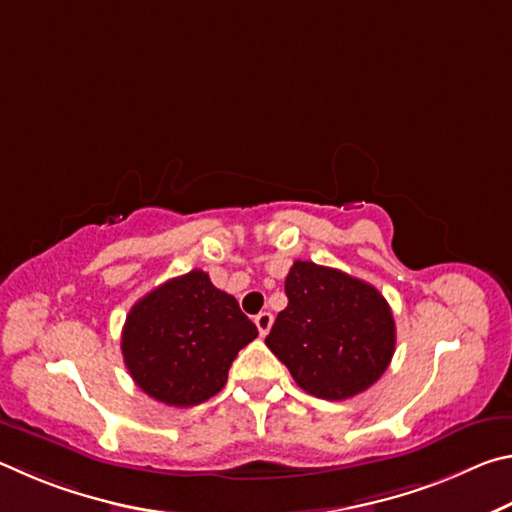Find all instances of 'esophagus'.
<instances>
[{
    "mask_svg": "<svg viewBox=\"0 0 512 512\" xmlns=\"http://www.w3.org/2000/svg\"><path fill=\"white\" fill-rule=\"evenodd\" d=\"M255 325L259 329V334L266 336L268 329H271V325H273V314H271V311H262V314H257L255 316Z\"/></svg>",
    "mask_w": 512,
    "mask_h": 512,
    "instance_id": "obj_1",
    "label": "esophagus"
}]
</instances>
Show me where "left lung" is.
<instances>
[{
	"label": "left lung",
	"mask_w": 512,
	"mask_h": 512,
	"mask_svg": "<svg viewBox=\"0 0 512 512\" xmlns=\"http://www.w3.org/2000/svg\"><path fill=\"white\" fill-rule=\"evenodd\" d=\"M289 305L266 345L296 384L320 400H348L384 375L395 352V320L372 284L336 268L293 262Z\"/></svg>",
	"instance_id": "1"
}]
</instances>
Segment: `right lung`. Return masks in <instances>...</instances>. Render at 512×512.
<instances>
[{
  "label": "right lung",
  "mask_w": 512,
  "mask_h": 512,
  "mask_svg": "<svg viewBox=\"0 0 512 512\" xmlns=\"http://www.w3.org/2000/svg\"><path fill=\"white\" fill-rule=\"evenodd\" d=\"M257 336L239 302L205 271H189L146 293L128 311L121 354L137 386L169 406H196L228 381L241 348Z\"/></svg>",
  "instance_id": "right-lung-1"
}]
</instances>
